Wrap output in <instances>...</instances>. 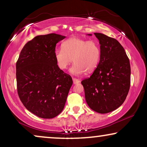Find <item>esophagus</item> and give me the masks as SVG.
Masks as SVG:
<instances>
[{
    "label": "esophagus",
    "mask_w": 147,
    "mask_h": 147,
    "mask_svg": "<svg viewBox=\"0 0 147 147\" xmlns=\"http://www.w3.org/2000/svg\"><path fill=\"white\" fill-rule=\"evenodd\" d=\"M80 82V80L76 79V78H73V83L74 84H78Z\"/></svg>",
    "instance_id": "1"
}]
</instances>
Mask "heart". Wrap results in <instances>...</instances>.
Here are the masks:
<instances>
[{
	"instance_id": "heart-1",
	"label": "heart",
	"mask_w": 147,
	"mask_h": 147,
	"mask_svg": "<svg viewBox=\"0 0 147 147\" xmlns=\"http://www.w3.org/2000/svg\"><path fill=\"white\" fill-rule=\"evenodd\" d=\"M100 45L92 40L78 37L69 38L62 43V49L54 51L56 63L59 69L65 70L72 62H75L70 72L76 76L94 71L98 67L100 59Z\"/></svg>"
}]
</instances>
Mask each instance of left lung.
<instances>
[{
  "label": "left lung",
  "instance_id": "8db88e82",
  "mask_svg": "<svg viewBox=\"0 0 147 147\" xmlns=\"http://www.w3.org/2000/svg\"><path fill=\"white\" fill-rule=\"evenodd\" d=\"M94 35L100 44V62L91 76L81 83L88 106L98 113L106 114L120 107L128 95L130 61L117 40L102 33Z\"/></svg>",
  "mask_w": 147,
  "mask_h": 147
}]
</instances>
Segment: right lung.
Returning a JSON list of instances; mask_svg holds the SVG:
<instances>
[{
    "label": "right lung",
    "mask_w": 147,
    "mask_h": 147,
    "mask_svg": "<svg viewBox=\"0 0 147 147\" xmlns=\"http://www.w3.org/2000/svg\"><path fill=\"white\" fill-rule=\"evenodd\" d=\"M65 36L38 35L25 44L16 63L19 97L27 109L42 118L61 113L73 84L54 57L56 44Z\"/></svg>",
    "instance_id": "1"
}]
</instances>
